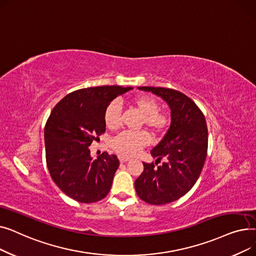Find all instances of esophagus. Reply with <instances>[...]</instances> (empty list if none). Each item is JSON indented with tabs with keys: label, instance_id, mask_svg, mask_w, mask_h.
I'll return each instance as SVG.
<instances>
[{
	"label": "esophagus",
	"instance_id": "1",
	"mask_svg": "<svg viewBox=\"0 0 256 256\" xmlns=\"http://www.w3.org/2000/svg\"><path fill=\"white\" fill-rule=\"evenodd\" d=\"M119 160H120V163H126V162H128L130 160V158H128V156H119Z\"/></svg>",
	"mask_w": 256,
	"mask_h": 256
}]
</instances>
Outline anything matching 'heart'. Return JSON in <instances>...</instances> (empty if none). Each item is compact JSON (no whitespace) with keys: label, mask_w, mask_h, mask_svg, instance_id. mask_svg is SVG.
Listing matches in <instances>:
<instances>
[{"label":"heart","mask_w":256,"mask_h":256,"mask_svg":"<svg viewBox=\"0 0 256 256\" xmlns=\"http://www.w3.org/2000/svg\"><path fill=\"white\" fill-rule=\"evenodd\" d=\"M132 104L143 115L142 124H145L154 135H160L166 130L170 124V118L167 114L158 112L160 104L154 98L140 94L132 100ZM121 115L122 109L120 104L117 100L111 102L104 111L106 126L111 130L118 128L121 124ZM150 142L148 134L144 130L124 132L112 140L111 145L116 152L130 156L136 154Z\"/></svg>","instance_id":"obj_1"}]
</instances>
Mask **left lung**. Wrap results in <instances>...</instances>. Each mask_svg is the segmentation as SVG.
Returning <instances> with one entry per match:
<instances>
[{
	"label": "left lung",
	"instance_id": "left-lung-1",
	"mask_svg": "<svg viewBox=\"0 0 256 256\" xmlns=\"http://www.w3.org/2000/svg\"><path fill=\"white\" fill-rule=\"evenodd\" d=\"M162 98L171 110V124L152 156L160 162L143 163L144 170L135 182L138 196L147 204L160 206L176 201L189 192L204 168L208 154V126L204 113L186 94L163 87H138Z\"/></svg>",
	"mask_w": 256,
	"mask_h": 256
}]
</instances>
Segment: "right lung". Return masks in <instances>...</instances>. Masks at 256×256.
Here are the masks:
<instances>
[{
    "label": "right lung",
    "mask_w": 256,
    "mask_h": 256,
    "mask_svg": "<svg viewBox=\"0 0 256 256\" xmlns=\"http://www.w3.org/2000/svg\"><path fill=\"white\" fill-rule=\"evenodd\" d=\"M130 89L100 86L74 91L55 106L46 121L48 169L59 189L78 202H96L111 189L119 160L106 152L93 160L89 146L106 130L108 104Z\"/></svg>",
    "instance_id": "right-lung-1"
}]
</instances>
